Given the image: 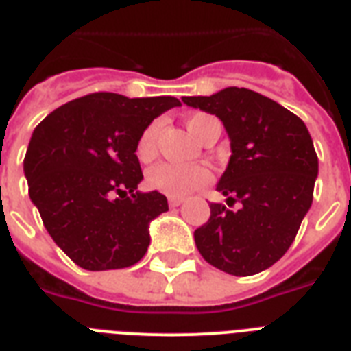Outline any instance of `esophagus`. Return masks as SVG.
<instances>
[{
    "mask_svg": "<svg viewBox=\"0 0 351 351\" xmlns=\"http://www.w3.org/2000/svg\"><path fill=\"white\" fill-rule=\"evenodd\" d=\"M184 202V198L182 197H169V206L171 208H178L180 204Z\"/></svg>",
    "mask_w": 351,
    "mask_h": 351,
    "instance_id": "34e87169",
    "label": "esophagus"
}]
</instances>
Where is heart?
Masks as SVG:
<instances>
[{
  "label": "heart",
  "instance_id": "1",
  "mask_svg": "<svg viewBox=\"0 0 351 351\" xmlns=\"http://www.w3.org/2000/svg\"><path fill=\"white\" fill-rule=\"evenodd\" d=\"M213 117L206 112H195L186 118V125L193 136L202 140L209 123H213ZM160 134V121L149 123L136 142V156L142 162H147L156 154ZM147 186L154 191L164 193L169 197H186L187 193L195 191L198 187L211 182V171L204 165H176V164H156L147 171Z\"/></svg>",
  "mask_w": 351,
  "mask_h": 351
}]
</instances>
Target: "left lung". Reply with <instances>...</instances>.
<instances>
[{
	"label": "left lung",
	"mask_w": 351,
	"mask_h": 351,
	"mask_svg": "<svg viewBox=\"0 0 351 351\" xmlns=\"http://www.w3.org/2000/svg\"><path fill=\"white\" fill-rule=\"evenodd\" d=\"M182 101L224 123L231 156L217 191L228 197V206L240 204L234 211L209 206L211 217L195 231L198 251L234 277L264 271L288 251L311 208L319 160L308 127L280 104L244 87Z\"/></svg>",
	"instance_id": "8db88e82"
}]
</instances>
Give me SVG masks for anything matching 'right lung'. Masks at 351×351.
I'll use <instances>...</instances> for the list:
<instances>
[{
    "instance_id": "1",
    "label": "right lung",
    "mask_w": 351,
    "mask_h": 351,
    "mask_svg": "<svg viewBox=\"0 0 351 351\" xmlns=\"http://www.w3.org/2000/svg\"><path fill=\"white\" fill-rule=\"evenodd\" d=\"M173 96H82L52 111L30 136L23 160L29 197L63 253L89 271L136 264L149 224L167 211L158 191L140 193L136 142Z\"/></svg>"
}]
</instances>
